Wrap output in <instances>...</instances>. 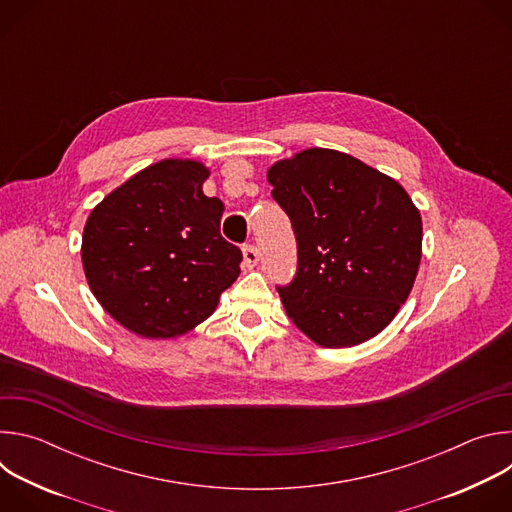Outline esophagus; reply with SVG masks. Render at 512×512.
<instances>
[{
  "instance_id": "1",
  "label": "esophagus",
  "mask_w": 512,
  "mask_h": 512,
  "mask_svg": "<svg viewBox=\"0 0 512 512\" xmlns=\"http://www.w3.org/2000/svg\"><path fill=\"white\" fill-rule=\"evenodd\" d=\"M259 263V249L255 245H245L243 247V265L247 269H253Z\"/></svg>"
}]
</instances>
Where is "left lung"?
<instances>
[{
	"mask_svg": "<svg viewBox=\"0 0 512 512\" xmlns=\"http://www.w3.org/2000/svg\"><path fill=\"white\" fill-rule=\"evenodd\" d=\"M267 182L298 241L294 281L277 287L291 322L324 348L385 330L421 261V214L405 188L326 148L275 162Z\"/></svg>",
	"mask_w": 512,
	"mask_h": 512,
	"instance_id": "left-lung-1",
	"label": "left lung"
}]
</instances>
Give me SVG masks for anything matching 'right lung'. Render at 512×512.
<instances>
[{"instance_id": "add662e5", "label": "right lung", "mask_w": 512, "mask_h": 512, "mask_svg": "<svg viewBox=\"0 0 512 512\" xmlns=\"http://www.w3.org/2000/svg\"><path fill=\"white\" fill-rule=\"evenodd\" d=\"M210 170L168 158L131 176L89 214V287L129 332L176 338L204 322L239 277L243 253L221 237L225 204L202 192Z\"/></svg>"}]
</instances>
